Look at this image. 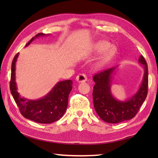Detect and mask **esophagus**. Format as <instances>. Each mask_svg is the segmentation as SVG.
I'll list each match as a JSON object with an SVG mask.
<instances>
[{
    "instance_id": "esophagus-1",
    "label": "esophagus",
    "mask_w": 158,
    "mask_h": 158,
    "mask_svg": "<svg viewBox=\"0 0 158 158\" xmlns=\"http://www.w3.org/2000/svg\"><path fill=\"white\" fill-rule=\"evenodd\" d=\"M76 80L78 82H84L87 81V77L84 74H79L78 76L77 77Z\"/></svg>"
}]
</instances>
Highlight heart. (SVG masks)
<instances>
[{
	"instance_id": "obj_1",
	"label": "heart",
	"mask_w": 158,
	"mask_h": 158,
	"mask_svg": "<svg viewBox=\"0 0 158 158\" xmlns=\"http://www.w3.org/2000/svg\"><path fill=\"white\" fill-rule=\"evenodd\" d=\"M108 47H109V44L107 43H106V42H100V43L98 44L97 46H96L95 50L97 51V52H103V51H105L107 49ZM111 52H112L111 50L108 51L107 54L108 55L111 54Z\"/></svg>"
}]
</instances>
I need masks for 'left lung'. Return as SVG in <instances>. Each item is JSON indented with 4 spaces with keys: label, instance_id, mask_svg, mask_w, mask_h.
Wrapping results in <instances>:
<instances>
[{
    "label": "left lung",
    "instance_id": "8db88e82",
    "mask_svg": "<svg viewBox=\"0 0 158 158\" xmlns=\"http://www.w3.org/2000/svg\"><path fill=\"white\" fill-rule=\"evenodd\" d=\"M139 62L144 69L143 81L138 91L127 100L119 101L111 94V76L116 67L99 72L93 76V105L96 113L105 122L118 123L133 118L145 101L148 94V65L143 56L139 58Z\"/></svg>",
    "mask_w": 158,
    "mask_h": 158
}]
</instances>
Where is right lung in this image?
<instances>
[{"label":"right lung","mask_w":158,"mask_h":158,"mask_svg":"<svg viewBox=\"0 0 158 158\" xmlns=\"http://www.w3.org/2000/svg\"><path fill=\"white\" fill-rule=\"evenodd\" d=\"M44 35L45 34L42 33L36 35L26 44V47L28 46L35 37ZM18 56L19 53L15 55L12 63L10 89L21 115L26 118L39 123H52L58 121L67 109L68 96L73 89V81L65 80L58 82L47 95L39 100H31L23 98L18 93L15 81V63Z\"/></svg>","instance_id":"1"}]
</instances>
